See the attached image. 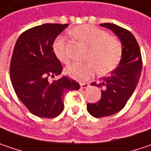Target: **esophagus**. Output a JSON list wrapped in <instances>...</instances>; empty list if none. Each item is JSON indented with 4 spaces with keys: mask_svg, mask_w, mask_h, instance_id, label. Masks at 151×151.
I'll return each instance as SVG.
<instances>
[{
    "mask_svg": "<svg viewBox=\"0 0 151 151\" xmlns=\"http://www.w3.org/2000/svg\"><path fill=\"white\" fill-rule=\"evenodd\" d=\"M89 86L88 83H80V88H85Z\"/></svg>",
    "mask_w": 151,
    "mask_h": 151,
    "instance_id": "1",
    "label": "esophagus"
}]
</instances>
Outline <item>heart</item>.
Here are the masks:
<instances>
[{
	"label": "heart",
	"mask_w": 151,
	"mask_h": 151,
	"mask_svg": "<svg viewBox=\"0 0 151 151\" xmlns=\"http://www.w3.org/2000/svg\"><path fill=\"white\" fill-rule=\"evenodd\" d=\"M69 34L88 47L84 63H72L66 68L70 78L85 81L97 71L106 75L118 68L122 59V45L116 37L94 25H79L69 30ZM53 51L63 63H69L66 42L63 38H56L53 42Z\"/></svg>",
	"instance_id": "heart-1"
}]
</instances>
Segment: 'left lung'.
<instances>
[{
	"label": "left lung",
	"instance_id": "8db88e82",
	"mask_svg": "<svg viewBox=\"0 0 151 151\" xmlns=\"http://www.w3.org/2000/svg\"><path fill=\"white\" fill-rule=\"evenodd\" d=\"M100 25L111 30L121 40L122 59L118 68L104 78L101 83H91L103 88L101 99L94 104H87L89 114L97 118L116 114L125 106L139 83L142 70L140 49L134 35L113 23Z\"/></svg>",
	"mask_w": 151,
	"mask_h": 151
}]
</instances>
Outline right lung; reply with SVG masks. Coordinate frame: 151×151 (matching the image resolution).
Listing matches in <instances>:
<instances>
[{"label":"right lung","mask_w":151,"mask_h":151,"mask_svg":"<svg viewBox=\"0 0 151 151\" xmlns=\"http://www.w3.org/2000/svg\"><path fill=\"white\" fill-rule=\"evenodd\" d=\"M68 23H45L24 31L17 39L10 63L12 84L19 100L32 114L53 118L64 108V97L78 90L75 80L60 75L63 66L53 51V42Z\"/></svg>","instance_id":"right-lung-1"}]
</instances>
